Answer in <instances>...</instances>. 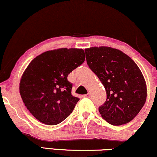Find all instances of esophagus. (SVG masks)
I'll return each mask as SVG.
<instances>
[{
    "instance_id": "34e87169",
    "label": "esophagus",
    "mask_w": 157,
    "mask_h": 157,
    "mask_svg": "<svg viewBox=\"0 0 157 157\" xmlns=\"http://www.w3.org/2000/svg\"><path fill=\"white\" fill-rule=\"evenodd\" d=\"M83 97H85V98H89V97H90V94L88 93L87 94H86V95L83 96Z\"/></svg>"
}]
</instances>
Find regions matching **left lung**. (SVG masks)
I'll return each instance as SVG.
<instances>
[{
	"label": "left lung",
	"instance_id": "obj_1",
	"mask_svg": "<svg viewBox=\"0 0 157 157\" xmlns=\"http://www.w3.org/2000/svg\"><path fill=\"white\" fill-rule=\"evenodd\" d=\"M85 53L88 66L106 91V101L98 108L101 117L115 126L132 121L142 109L147 95L138 66L128 56L111 47H91Z\"/></svg>",
	"mask_w": 157,
	"mask_h": 157
}]
</instances>
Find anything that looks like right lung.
Wrapping results in <instances>:
<instances>
[{"label":"right lung","instance_id":"obj_1","mask_svg":"<svg viewBox=\"0 0 157 157\" xmlns=\"http://www.w3.org/2000/svg\"><path fill=\"white\" fill-rule=\"evenodd\" d=\"M85 61L83 49L59 48L36 56L21 77L20 94L30 113L47 125H56L72 113L79 98L72 96L68 75Z\"/></svg>","mask_w":157,"mask_h":157}]
</instances>
